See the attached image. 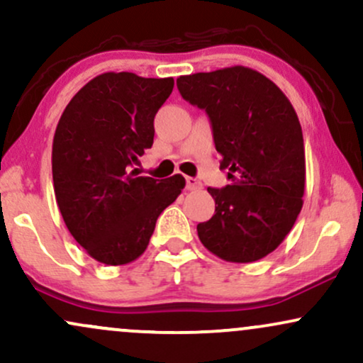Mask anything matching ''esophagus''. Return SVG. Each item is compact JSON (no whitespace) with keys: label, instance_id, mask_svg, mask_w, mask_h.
I'll list each match as a JSON object with an SVG mask.
<instances>
[{"label":"esophagus","instance_id":"esophagus-1","mask_svg":"<svg viewBox=\"0 0 363 363\" xmlns=\"http://www.w3.org/2000/svg\"><path fill=\"white\" fill-rule=\"evenodd\" d=\"M186 187L189 191L199 189V187H201V182H199L196 177H186Z\"/></svg>","mask_w":363,"mask_h":363}]
</instances>
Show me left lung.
Wrapping results in <instances>:
<instances>
[{
    "instance_id": "1",
    "label": "left lung",
    "mask_w": 363,
    "mask_h": 363,
    "mask_svg": "<svg viewBox=\"0 0 363 363\" xmlns=\"http://www.w3.org/2000/svg\"><path fill=\"white\" fill-rule=\"evenodd\" d=\"M182 99L210 118L220 169L232 184L208 193L215 215L198 237L228 262H252L283 242L302 210L306 152L297 112L264 74L245 66L177 78Z\"/></svg>"
}]
</instances>
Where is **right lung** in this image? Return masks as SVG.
<instances>
[{
	"instance_id": "obj_1",
	"label": "right lung",
	"mask_w": 363,
	"mask_h": 363,
	"mask_svg": "<svg viewBox=\"0 0 363 363\" xmlns=\"http://www.w3.org/2000/svg\"><path fill=\"white\" fill-rule=\"evenodd\" d=\"M174 78L104 73L62 112L52 141V182L69 234L94 259L121 266L138 259L158 215L184 189L181 174L140 176L138 157L153 145V119Z\"/></svg>"
}]
</instances>
